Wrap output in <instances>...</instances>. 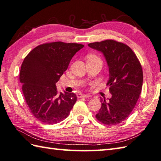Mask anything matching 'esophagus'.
I'll return each instance as SVG.
<instances>
[{"label": "esophagus", "instance_id": "1", "mask_svg": "<svg viewBox=\"0 0 161 161\" xmlns=\"http://www.w3.org/2000/svg\"><path fill=\"white\" fill-rule=\"evenodd\" d=\"M77 97L79 98H80V97H89V95H86V94H83V93H79L77 94Z\"/></svg>", "mask_w": 161, "mask_h": 161}]
</instances>
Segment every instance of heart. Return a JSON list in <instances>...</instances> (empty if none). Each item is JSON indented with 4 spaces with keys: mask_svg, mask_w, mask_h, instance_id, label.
<instances>
[{
    "mask_svg": "<svg viewBox=\"0 0 161 161\" xmlns=\"http://www.w3.org/2000/svg\"><path fill=\"white\" fill-rule=\"evenodd\" d=\"M88 58H98L95 55H93V54H91V55H89L88 56Z\"/></svg>",
    "mask_w": 161,
    "mask_h": 161,
    "instance_id": "heart-1",
    "label": "heart"
}]
</instances>
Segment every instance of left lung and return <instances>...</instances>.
Masks as SVG:
<instances>
[{
	"label": "left lung",
	"instance_id": "1",
	"mask_svg": "<svg viewBox=\"0 0 161 161\" xmlns=\"http://www.w3.org/2000/svg\"><path fill=\"white\" fill-rule=\"evenodd\" d=\"M89 47L103 53L109 68V92L112 97L100 98L101 108L96 119L105 125L124 121L139 99L143 84L142 68L130 47L113 40L89 43Z\"/></svg>",
	"mask_w": 161,
	"mask_h": 161
}]
</instances>
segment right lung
Instances as JSON below:
<instances>
[{
  "mask_svg": "<svg viewBox=\"0 0 161 161\" xmlns=\"http://www.w3.org/2000/svg\"><path fill=\"white\" fill-rule=\"evenodd\" d=\"M84 47L77 43H45L34 48L24 58L19 74L22 91L31 113L39 121L58 124L70 114L77 96L74 93H59L56 83Z\"/></svg>",
  "mask_w": 161,
  "mask_h": 161,
  "instance_id": "right-lung-1",
  "label": "right lung"
}]
</instances>
